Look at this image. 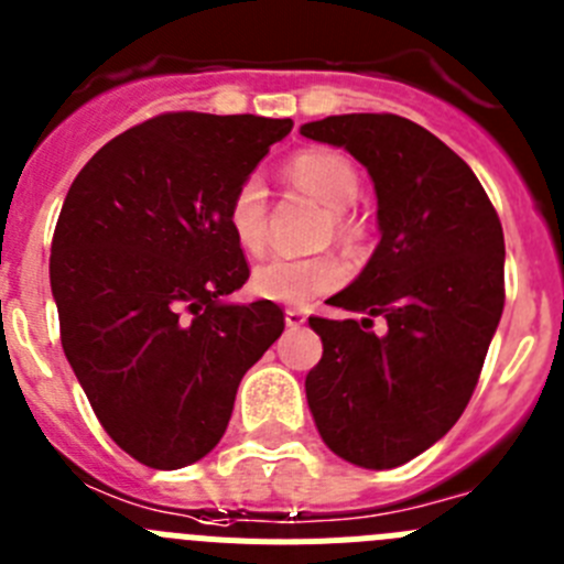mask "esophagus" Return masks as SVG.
<instances>
[{
	"instance_id": "1",
	"label": "esophagus",
	"mask_w": 564,
	"mask_h": 564,
	"mask_svg": "<svg viewBox=\"0 0 564 564\" xmlns=\"http://www.w3.org/2000/svg\"><path fill=\"white\" fill-rule=\"evenodd\" d=\"M283 319H286L289 328H300V325H306V312L303 308H286Z\"/></svg>"
}]
</instances>
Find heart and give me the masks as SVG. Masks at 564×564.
<instances>
[{"label":"heart","mask_w":564,"mask_h":564,"mask_svg":"<svg viewBox=\"0 0 564 564\" xmlns=\"http://www.w3.org/2000/svg\"><path fill=\"white\" fill-rule=\"evenodd\" d=\"M292 186L303 188L330 210L339 239H356L359 225L347 217V205L359 194L356 166L336 150H303L286 163ZM228 228L236 245L247 252H261L267 241V188L258 175L245 177L228 203ZM347 278V267L336 256L292 258L275 256L252 270L250 286L258 297L306 306L314 297L334 292Z\"/></svg>","instance_id":"b5f03b06"}]
</instances>
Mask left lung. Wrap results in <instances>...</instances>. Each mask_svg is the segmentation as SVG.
<instances>
[{
	"label": "left lung",
	"mask_w": 564,
	"mask_h": 564,
	"mask_svg": "<svg viewBox=\"0 0 564 564\" xmlns=\"http://www.w3.org/2000/svg\"><path fill=\"white\" fill-rule=\"evenodd\" d=\"M300 135L341 147L370 175L381 241L328 300L356 319L312 317L323 359L306 401L350 465L389 470L429 451L465 412L503 312V230L473 170L394 113H341ZM372 316L388 334L367 332Z\"/></svg>",
	"instance_id": "8db88e82"
}]
</instances>
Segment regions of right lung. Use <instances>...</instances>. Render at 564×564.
I'll return each mask as SVG.
<instances>
[{"instance_id": "right-lung-1", "label": "right lung", "mask_w": 564, "mask_h": 564, "mask_svg": "<svg viewBox=\"0 0 564 564\" xmlns=\"http://www.w3.org/2000/svg\"><path fill=\"white\" fill-rule=\"evenodd\" d=\"M292 119L163 113L80 170L52 236L61 341L94 414L141 465L177 470L217 448L245 372L283 334L250 278L228 203Z\"/></svg>"}]
</instances>
